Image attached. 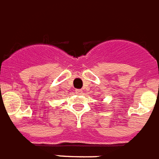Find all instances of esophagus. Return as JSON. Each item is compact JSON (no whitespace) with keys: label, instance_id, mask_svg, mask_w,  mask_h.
<instances>
[{"label":"esophagus","instance_id":"esophagus-1","mask_svg":"<svg viewBox=\"0 0 159 159\" xmlns=\"http://www.w3.org/2000/svg\"><path fill=\"white\" fill-rule=\"evenodd\" d=\"M76 93L78 94V95H81V94H82V92H83V91H82V90H81V89H77V90H76Z\"/></svg>","mask_w":159,"mask_h":159}]
</instances>
